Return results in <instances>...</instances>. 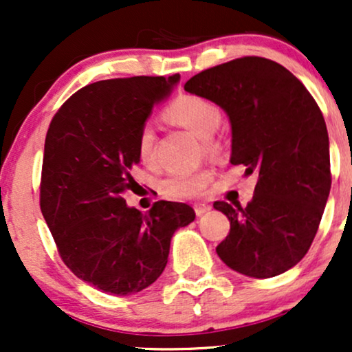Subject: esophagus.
<instances>
[{
    "mask_svg": "<svg viewBox=\"0 0 352 352\" xmlns=\"http://www.w3.org/2000/svg\"><path fill=\"white\" fill-rule=\"evenodd\" d=\"M193 208H195L197 217L205 215V213H208L210 210H212V207H210V205H205V204H195V205H193Z\"/></svg>",
    "mask_w": 352,
    "mask_h": 352,
    "instance_id": "obj_1",
    "label": "esophagus"
}]
</instances>
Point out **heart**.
<instances>
[{"label":"heart","mask_w":352,"mask_h":352,"mask_svg":"<svg viewBox=\"0 0 352 352\" xmlns=\"http://www.w3.org/2000/svg\"><path fill=\"white\" fill-rule=\"evenodd\" d=\"M164 116L170 122L182 125L197 137L204 139L207 147H212L210 137L217 131L221 119L220 109L215 104L193 94L179 96L170 106L165 109ZM135 148L142 164L151 165L155 160V134H153L151 125L140 127L139 134H137ZM208 180L210 173L207 170L173 173L162 182V190L167 195L188 199V197L199 195L201 190L207 187Z\"/></svg>","instance_id":"1"}]
</instances>
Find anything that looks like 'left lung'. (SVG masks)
<instances>
[{
	"instance_id": "obj_1",
	"label": "left lung",
	"mask_w": 352,
	"mask_h": 352,
	"mask_svg": "<svg viewBox=\"0 0 352 352\" xmlns=\"http://www.w3.org/2000/svg\"><path fill=\"white\" fill-rule=\"evenodd\" d=\"M185 91L227 112L233 165L258 173L252 201H215L230 220L218 256L235 272L272 278L308 253L331 190L324 117L302 82L274 60L246 56L201 71Z\"/></svg>"
}]
</instances>
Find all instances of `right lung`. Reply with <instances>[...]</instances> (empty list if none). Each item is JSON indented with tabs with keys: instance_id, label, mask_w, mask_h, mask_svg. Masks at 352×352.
I'll return each mask as SVG.
<instances>
[{
	"instance_id": "obj_1",
	"label": "right lung",
	"mask_w": 352,
	"mask_h": 352,
	"mask_svg": "<svg viewBox=\"0 0 352 352\" xmlns=\"http://www.w3.org/2000/svg\"><path fill=\"white\" fill-rule=\"evenodd\" d=\"M179 74L89 84L52 117L44 142L41 212L64 265L94 288L127 296L164 272L175 230L195 220L187 204L129 207L131 172L140 162L137 134Z\"/></svg>"
}]
</instances>
